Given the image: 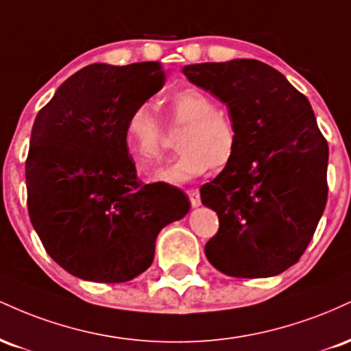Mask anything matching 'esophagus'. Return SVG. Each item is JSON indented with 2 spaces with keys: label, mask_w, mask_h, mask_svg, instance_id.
Returning <instances> with one entry per match:
<instances>
[{
  "label": "esophagus",
  "mask_w": 351,
  "mask_h": 351,
  "mask_svg": "<svg viewBox=\"0 0 351 351\" xmlns=\"http://www.w3.org/2000/svg\"><path fill=\"white\" fill-rule=\"evenodd\" d=\"M188 198H189V203H191L193 208H198L201 204V196H199V191L198 189H188L186 191Z\"/></svg>",
  "instance_id": "obj_1"
}]
</instances>
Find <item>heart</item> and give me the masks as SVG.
I'll return each instance as SVG.
<instances>
[{
  "label": "heart",
  "instance_id": "b5f03b06",
  "mask_svg": "<svg viewBox=\"0 0 351 351\" xmlns=\"http://www.w3.org/2000/svg\"><path fill=\"white\" fill-rule=\"evenodd\" d=\"M167 114L170 128L184 127L178 140L181 153L171 165L153 173V181L180 184L232 162L237 148L236 127L209 95L196 88L176 92L167 100ZM123 142L142 167L162 162L168 134L148 104L132 108L125 120Z\"/></svg>",
  "mask_w": 351,
  "mask_h": 351
}]
</instances>
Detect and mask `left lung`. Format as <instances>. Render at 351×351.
Instances as JSON below:
<instances>
[{
	"label": "left lung",
	"instance_id": "left-lung-1",
	"mask_svg": "<svg viewBox=\"0 0 351 351\" xmlns=\"http://www.w3.org/2000/svg\"><path fill=\"white\" fill-rule=\"evenodd\" d=\"M183 72L226 104L237 132L232 162L199 191L219 217L208 261L231 277L277 276L300 259L327 204L328 143L310 102L256 59Z\"/></svg>",
	"mask_w": 351,
	"mask_h": 351
}]
</instances>
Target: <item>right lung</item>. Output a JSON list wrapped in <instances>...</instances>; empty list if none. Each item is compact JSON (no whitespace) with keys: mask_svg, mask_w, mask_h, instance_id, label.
<instances>
[{"mask_svg":"<svg viewBox=\"0 0 351 351\" xmlns=\"http://www.w3.org/2000/svg\"><path fill=\"white\" fill-rule=\"evenodd\" d=\"M160 62L90 64L39 110L26 158L27 211L52 259L84 280L119 284L147 271L155 241L188 213V196L145 184L125 120L165 86Z\"/></svg>","mask_w":351,"mask_h":351,"instance_id":"add662e5","label":"right lung"}]
</instances>
